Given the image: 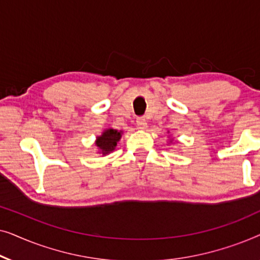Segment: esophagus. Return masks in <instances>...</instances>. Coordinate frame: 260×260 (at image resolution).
Segmentation results:
<instances>
[{"label": "esophagus", "instance_id": "obj_1", "mask_svg": "<svg viewBox=\"0 0 260 260\" xmlns=\"http://www.w3.org/2000/svg\"><path fill=\"white\" fill-rule=\"evenodd\" d=\"M136 124H137L138 129H142V130L147 129V126H148L147 119H145L144 117H138L137 120H136Z\"/></svg>", "mask_w": 260, "mask_h": 260}]
</instances>
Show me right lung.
<instances>
[{
    "instance_id": "add662e5",
    "label": "right lung",
    "mask_w": 260,
    "mask_h": 260,
    "mask_svg": "<svg viewBox=\"0 0 260 260\" xmlns=\"http://www.w3.org/2000/svg\"><path fill=\"white\" fill-rule=\"evenodd\" d=\"M120 137H122V131L110 127V129H106L101 136L97 137L95 145H97L103 155H108L115 150L117 142L120 140Z\"/></svg>"
}]
</instances>
